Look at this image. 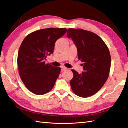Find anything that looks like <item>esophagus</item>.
I'll list each match as a JSON object with an SVG mask.
<instances>
[{
	"instance_id": "34e87169",
	"label": "esophagus",
	"mask_w": 128,
	"mask_h": 128,
	"mask_svg": "<svg viewBox=\"0 0 128 128\" xmlns=\"http://www.w3.org/2000/svg\"><path fill=\"white\" fill-rule=\"evenodd\" d=\"M66 70H67V68L66 67H65L64 66H61V72H64Z\"/></svg>"
}]
</instances>
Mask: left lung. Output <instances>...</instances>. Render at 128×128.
I'll use <instances>...</instances> for the list:
<instances>
[{"label": "left lung", "instance_id": "obj_1", "mask_svg": "<svg viewBox=\"0 0 128 128\" xmlns=\"http://www.w3.org/2000/svg\"><path fill=\"white\" fill-rule=\"evenodd\" d=\"M67 36L73 40L78 49V59L84 72L79 74L72 70V89L81 98H88L99 91L108 79L111 66L108 47L97 34L80 28H69Z\"/></svg>", "mask_w": 128, "mask_h": 128}]
</instances>
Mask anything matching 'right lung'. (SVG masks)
Listing matches in <instances>:
<instances>
[{
    "instance_id": "1",
    "label": "right lung",
    "mask_w": 128,
    "mask_h": 128,
    "mask_svg": "<svg viewBox=\"0 0 128 128\" xmlns=\"http://www.w3.org/2000/svg\"><path fill=\"white\" fill-rule=\"evenodd\" d=\"M67 30L66 28L37 30L22 41L17 58L19 74L26 87L33 94H45L54 87L61 68L46 64L44 60L53 53L56 41Z\"/></svg>"
}]
</instances>
